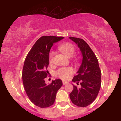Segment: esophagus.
I'll use <instances>...</instances> for the list:
<instances>
[{
	"label": "esophagus",
	"mask_w": 121,
	"mask_h": 121,
	"mask_svg": "<svg viewBox=\"0 0 121 121\" xmlns=\"http://www.w3.org/2000/svg\"><path fill=\"white\" fill-rule=\"evenodd\" d=\"M62 84H63V85H65V84H68V82L66 81H62Z\"/></svg>",
	"instance_id": "34e87169"
}]
</instances>
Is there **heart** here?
<instances>
[{
	"mask_svg": "<svg viewBox=\"0 0 121 121\" xmlns=\"http://www.w3.org/2000/svg\"><path fill=\"white\" fill-rule=\"evenodd\" d=\"M59 49L68 57H70L74 55L75 48L70 43H64L59 47ZM54 52H51L49 53V61L52 62L54 56ZM73 73V70L72 68H62L59 69L56 72V75L62 80H68Z\"/></svg>",
	"mask_w": 121,
	"mask_h": 121,
	"instance_id": "obj_1",
	"label": "heart"
}]
</instances>
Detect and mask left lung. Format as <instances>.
<instances>
[{
    "instance_id": "obj_1",
    "label": "left lung",
    "mask_w": 121,
    "mask_h": 121,
    "mask_svg": "<svg viewBox=\"0 0 121 121\" xmlns=\"http://www.w3.org/2000/svg\"><path fill=\"white\" fill-rule=\"evenodd\" d=\"M69 39L77 44L82 57L77 75L72 80L77 85L80 82L81 85L78 87L72 84L73 89L69 97L75 105L86 107L92 103L98 95L101 87V72L98 60L88 44L81 39Z\"/></svg>"
}]
</instances>
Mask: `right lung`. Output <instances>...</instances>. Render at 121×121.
Returning a JSON list of instances; mask_svg holds the SVG:
<instances>
[{"instance_id": "1", "label": "right lung", "mask_w": 121, "mask_h": 121, "mask_svg": "<svg viewBox=\"0 0 121 121\" xmlns=\"http://www.w3.org/2000/svg\"><path fill=\"white\" fill-rule=\"evenodd\" d=\"M64 37L42 36L37 40L27 55L23 66L22 78L24 89L30 99L36 106L41 108L51 106L55 102L57 91L62 86L60 79L45 83L48 76L49 52L53 44Z\"/></svg>"}]
</instances>
